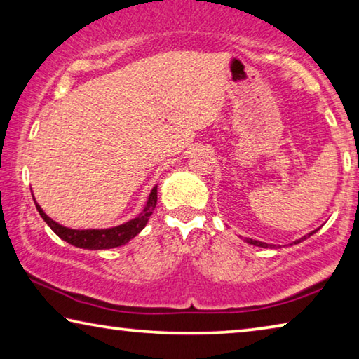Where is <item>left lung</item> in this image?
<instances>
[{
    "instance_id": "left-lung-1",
    "label": "left lung",
    "mask_w": 359,
    "mask_h": 359,
    "mask_svg": "<svg viewBox=\"0 0 359 359\" xmlns=\"http://www.w3.org/2000/svg\"><path fill=\"white\" fill-rule=\"evenodd\" d=\"M320 228H317V229H313V231H311V233H309V234H306V236H304V238H299V239H297V241H294V242H291V244L290 245H293V244H299V242H302V241H306L307 238H311V236L312 234H315V233H317V231H318ZM245 242H247V244H252V245H257V247H263V248H278V247H280V245H272V244H266V242H261V241H255V239H250V238H245L244 239Z\"/></svg>"
}]
</instances>
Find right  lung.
<instances>
[{
    "label": "right lung",
    "instance_id": "1",
    "mask_svg": "<svg viewBox=\"0 0 359 359\" xmlns=\"http://www.w3.org/2000/svg\"><path fill=\"white\" fill-rule=\"evenodd\" d=\"M156 187L158 185L151 188V191L147 198V203H145L142 212L136 218H133V220L126 223H121L118 226L104 228V229L66 228L63 224L52 220V218L41 209V205L36 203V199H34V204H36V209L39 212V215L42 217V220L50 226V229L58 236L60 239L66 241L68 244L74 247L87 248V250H106V248H115V247L128 244L135 236H137L145 228L150 215L154 214V210L156 208Z\"/></svg>",
    "mask_w": 359,
    "mask_h": 359
}]
</instances>
